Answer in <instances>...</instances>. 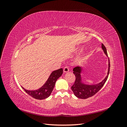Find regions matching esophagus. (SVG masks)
<instances>
[{
    "label": "esophagus",
    "instance_id": "esophagus-1",
    "mask_svg": "<svg viewBox=\"0 0 127 127\" xmlns=\"http://www.w3.org/2000/svg\"><path fill=\"white\" fill-rule=\"evenodd\" d=\"M69 71V68L68 67H65L64 68V72H68Z\"/></svg>",
    "mask_w": 127,
    "mask_h": 127
}]
</instances>
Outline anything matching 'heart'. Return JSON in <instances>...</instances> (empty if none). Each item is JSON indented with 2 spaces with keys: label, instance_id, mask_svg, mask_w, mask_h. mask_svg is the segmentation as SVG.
Segmentation results:
<instances>
[{
  "label": "heart",
  "instance_id": "obj_1",
  "mask_svg": "<svg viewBox=\"0 0 127 127\" xmlns=\"http://www.w3.org/2000/svg\"><path fill=\"white\" fill-rule=\"evenodd\" d=\"M83 58L82 57H79V58H78L75 61V63H76V64H81L82 62L83 61Z\"/></svg>",
  "mask_w": 127,
  "mask_h": 127
}]
</instances>
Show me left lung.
<instances>
[{
	"label": "left lung",
	"instance_id": "left-lung-1",
	"mask_svg": "<svg viewBox=\"0 0 127 127\" xmlns=\"http://www.w3.org/2000/svg\"><path fill=\"white\" fill-rule=\"evenodd\" d=\"M102 49L105 55L108 57L106 49L103 44L102 43ZM108 70L107 75L101 82L94 84H87L84 82L82 74L83 71V67H76L73 69V73L76 77L75 82L71 86V90L74 95L77 97L82 99H86L91 96H93L96 93L101 90V88L104 85L108 77L110 72V64L108 58Z\"/></svg>",
	"mask_w": 127,
	"mask_h": 127
}]
</instances>
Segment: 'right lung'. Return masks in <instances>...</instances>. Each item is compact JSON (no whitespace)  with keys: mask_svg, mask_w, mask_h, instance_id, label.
<instances>
[{"mask_svg":"<svg viewBox=\"0 0 127 127\" xmlns=\"http://www.w3.org/2000/svg\"><path fill=\"white\" fill-rule=\"evenodd\" d=\"M63 73V68L53 71L44 85L37 90H28L22 87L27 93L33 98L37 99H45L51 95L57 80L62 75Z\"/></svg>","mask_w":127,"mask_h":127,"instance_id":"obj_1","label":"right lung"}]
</instances>
